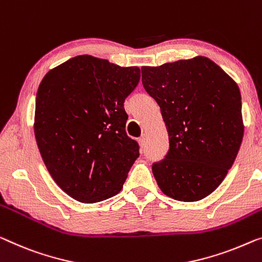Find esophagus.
I'll list each match as a JSON object with an SVG mask.
<instances>
[{
	"instance_id": "obj_1",
	"label": "esophagus",
	"mask_w": 262,
	"mask_h": 262,
	"mask_svg": "<svg viewBox=\"0 0 262 262\" xmlns=\"http://www.w3.org/2000/svg\"><path fill=\"white\" fill-rule=\"evenodd\" d=\"M146 140H147V135L146 134H142L141 138L139 139V142L141 146H144V143H146Z\"/></svg>"
}]
</instances>
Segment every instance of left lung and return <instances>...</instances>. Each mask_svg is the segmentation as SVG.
<instances>
[{"instance_id":"1","label":"left lung","mask_w":262,"mask_h":262,"mask_svg":"<svg viewBox=\"0 0 262 262\" xmlns=\"http://www.w3.org/2000/svg\"><path fill=\"white\" fill-rule=\"evenodd\" d=\"M141 70L168 132V153L151 166L159 188L178 201L202 200L224 181L243 142L240 89L205 56Z\"/></svg>"}]
</instances>
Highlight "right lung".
I'll return each mask as SVG.
<instances>
[{
  "mask_svg": "<svg viewBox=\"0 0 262 262\" xmlns=\"http://www.w3.org/2000/svg\"><path fill=\"white\" fill-rule=\"evenodd\" d=\"M139 67L79 55L50 69L37 89L34 133L50 177L70 198L95 204L122 189L139 158L123 102Z\"/></svg>",
  "mask_w": 262,
  "mask_h": 262,
  "instance_id": "1",
  "label": "right lung"
}]
</instances>
